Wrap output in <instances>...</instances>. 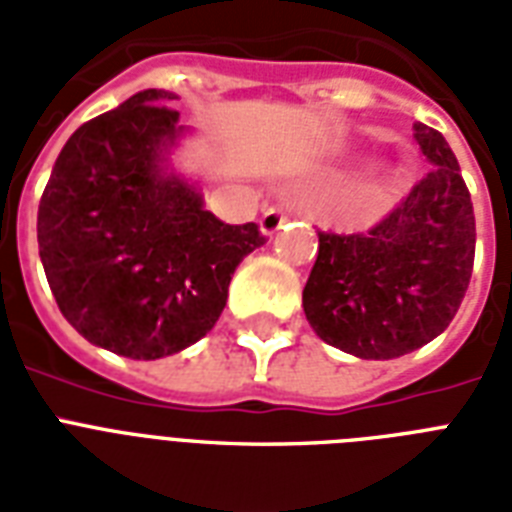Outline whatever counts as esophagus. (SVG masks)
I'll return each mask as SVG.
<instances>
[{"instance_id": "obj_1", "label": "esophagus", "mask_w": 512, "mask_h": 512, "mask_svg": "<svg viewBox=\"0 0 512 512\" xmlns=\"http://www.w3.org/2000/svg\"><path fill=\"white\" fill-rule=\"evenodd\" d=\"M284 223H287V209L284 207H268L263 215H260V231H263L265 236H273Z\"/></svg>"}]
</instances>
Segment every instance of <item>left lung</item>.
Returning <instances> with one entry per match:
<instances>
[{
  "label": "left lung",
  "instance_id": "1",
  "mask_svg": "<svg viewBox=\"0 0 512 512\" xmlns=\"http://www.w3.org/2000/svg\"><path fill=\"white\" fill-rule=\"evenodd\" d=\"M433 170L366 233L319 231L303 289L313 332L350 356L398 358L436 340L468 292L476 217L444 135L412 127Z\"/></svg>",
  "mask_w": 512,
  "mask_h": 512
}]
</instances>
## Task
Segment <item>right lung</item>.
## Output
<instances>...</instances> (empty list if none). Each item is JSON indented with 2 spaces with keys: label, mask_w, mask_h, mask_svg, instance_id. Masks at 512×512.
<instances>
[{
  "label": "right lung",
  "mask_w": 512,
  "mask_h": 512,
  "mask_svg": "<svg viewBox=\"0 0 512 512\" xmlns=\"http://www.w3.org/2000/svg\"><path fill=\"white\" fill-rule=\"evenodd\" d=\"M175 92L143 90L68 138L36 217L60 313L98 348L154 361L215 327L236 265L265 244L228 225L170 170Z\"/></svg>",
  "instance_id": "right-lung-1"
}]
</instances>
